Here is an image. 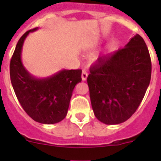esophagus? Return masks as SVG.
I'll return each instance as SVG.
<instances>
[{
  "mask_svg": "<svg viewBox=\"0 0 161 161\" xmlns=\"http://www.w3.org/2000/svg\"><path fill=\"white\" fill-rule=\"evenodd\" d=\"M88 78V72L86 69H83V72H82V80L85 81Z\"/></svg>",
  "mask_w": 161,
  "mask_h": 161,
  "instance_id": "esophagus-1",
  "label": "esophagus"
}]
</instances>
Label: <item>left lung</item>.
<instances>
[{
  "instance_id": "left-lung-1",
  "label": "left lung",
  "mask_w": 161,
  "mask_h": 161,
  "mask_svg": "<svg viewBox=\"0 0 161 161\" xmlns=\"http://www.w3.org/2000/svg\"><path fill=\"white\" fill-rule=\"evenodd\" d=\"M89 70L87 82L95 117L105 125L129 119L151 78V60L144 39L136 34L124 48L98 58Z\"/></svg>"
}]
</instances>
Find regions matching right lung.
Wrapping results in <instances>:
<instances>
[{
  "label": "right lung",
  "mask_w": 161,
  "mask_h": 161,
  "mask_svg": "<svg viewBox=\"0 0 161 161\" xmlns=\"http://www.w3.org/2000/svg\"><path fill=\"white\" fill-rule=\"evenodd\" d=\"M37 29L29 30L19 39L10 63V77L25 112L36 122L53 125L62 121L68 114L73 88L82 81V70L63 69L44 78L30 74L21 62V50L28 34Z\"/></svg>",
  "instance_id": "right-lung-1"
}]
</instances>
